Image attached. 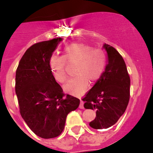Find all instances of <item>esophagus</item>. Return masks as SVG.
I'll use <instances>...</instances> for the list:
<instances>
[{
	"instance_id": "esophagus-1",
	"label": "esophagus",
	"mask_w": 153,
	"mask_h": 153,
	"mask_svg": "<svg viewBox=\"0 0 153 153\" xmlns=\"http://www.w3.org/2000/svg\"><path fill=\"white\" fill-rule=\"evenodd\" d=\"M79 108H80V109H84V102H83V101H82V100H81V102H80Z\"/></svg>"
}]
</instances>
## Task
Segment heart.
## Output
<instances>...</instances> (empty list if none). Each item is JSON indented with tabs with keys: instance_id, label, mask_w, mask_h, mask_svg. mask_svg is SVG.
<instances>
[{
	"instance_id": "heart-1",
	"label": "heart",
	"mask_w": 153,
	"mask_h": 153,
	"mask_svg": "<svg viewBox=\"0 0 153 153\" xmlns=\"http://www.w3.org/2000/svg\"><path fill=\"white\" fill-rule=\"evenodd\" d=\"M66 62H75L74 78L64 85L65 92L81 95L89 88V81L95 83L102 77L107 64V56L102 48H93L90 44L75 42L64 47L62 56H52L49 65L54 79L64 83L67 79Z\"/></svg>"
}]
</instances>
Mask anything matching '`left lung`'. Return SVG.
<instances>
[{
  "instance_id": "8db88e82",
  "label": "left lung",
  "mask_w": 153,
  "mask_h": 153,
  "mask_svg": "<svg viewBox=\"0 0 153 153\" xmlns=\"http://www.w3.org/2000/svg\"><path fill=\"white\" fill-rule=\"evenodd\" d=\"M103 48L108 54L105 72L82 99L85 109L96 110V118L89 124L94 129L115 125L126 110L130 99L131 80L123 58L109 44Z\"/></svg>"
}]
</instances>
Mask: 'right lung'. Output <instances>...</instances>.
<instances>
[{
	"mask_svg": "<svg viewBox=\"0 0 153 153\" xmlns=\"http://www.w3.org/2000/svg\"><path fill=\"white\" fill-rule=\"evenodd\" d=\"M62 38L36 43L21 58L16 72L15 90L19 112L30 129L44 139L60 135L67 115L80 104L63 93L54 79L49 59Z\"/></svg>",
	"mask_w": 153,
	"mask_h": 153,
	"instance_id": "obj_1",
	"label": "right lung"
}]
</instances>
